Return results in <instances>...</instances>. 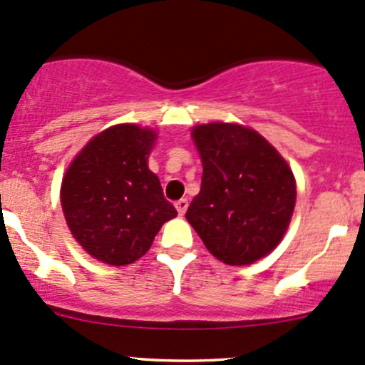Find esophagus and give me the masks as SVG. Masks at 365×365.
<instances>
[{
    "instance_id": "obj_1",
    "label": "esophagus",
    "mask_w": 365,
    "mask_h": 365,
    "mask_svg": "<svg viewBox=\"0 0 365 365\" xmlns=\"http://www.w3.org/2000/svg\"><path fill=\"white\" fill-rule=\"evenodd\" d=\"M175 208H176V212H178L180 217H182V215H185L187 208H189V201H187V199H180V201L175 202Z\"/></svg>"
}]
</instances>
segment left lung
I'll use <instances>...</instances> for the list:
<instances>
[{
    "label": "left lung",
    "mask_w": 365,
    "mask_h": 365,
    "mask_svg": "<svg viewBox=\"0 0 365 365\" xmlns=\"http://www.w3.org/2000/svg\"><path fill=\"white\" fill-rule=\"evenodd\" d=\"M201 190L185 217L212 255L247 266L278 247L295 206L294 173L278 150L240 124L195 125Z\"/></svg>",
    "instance_id": "left-lung-1"
}]
</instances>
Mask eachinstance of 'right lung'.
Here are the masks:
<instances>
[{
	"label": "right lung",
	"instance_id": "obj_1",
	"mask_svg": "<svg viewBox=\"0 0 365 365\" xmlns=\"http://www.w3.org/2000/svg\"><path fill=\"white\" fill-rule=\"evenodd\" d=\"M155 131L118 124L94 136L61 185L66 224L80 247L110 266L143 257L164 222L176 217L148 170Z\"/></svg>",
	"mask_w": 365,
	"mask_h": 365
}]
</instances>
